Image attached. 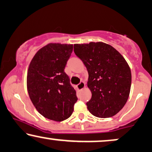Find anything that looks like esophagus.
<instances>
[{"label": "esophagus", "mask_w": 152, "mask_h": 152, "mask_svg": "<svg viewBox=\"0 0 152 152\" xmlns=\"http://www.w3.org/2000/svg\"><path fill=\"white\" fill-rule=\"evenodd\" d=\"M85 87H86V83L84 82H80L77 86V88L78 90H82L83 89L85 88Z\"/></svg>", "instance_id": "obj_1"}]
</instances>
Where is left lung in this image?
<instances>
[{"instance_id": "8db88e82", "label": "left lung", "mask_w": 152, "mask_h": 152, "mask_svg": "<svg viewBox=\"0 0 152 152\" xmlns=\"http://www.w3.org/2000/svg\"><path fill=\"white\" fill-rule=\"evenodd\" d=\"M74 50L88 72V87L92 92L88 110L100 118L114 116L130 94L131 72L126 60L112 46L101 42L76 44Z\"/></svg>"}]
</instances>
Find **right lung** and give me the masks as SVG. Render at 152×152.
<instances>
[{"mask_svg":"<svg viewBox=\"0 0 152 152\" xmlns=\"http://www.w3.org/2000/svg\"><path fill=\"white\" fill-rule=\"evenodd\" d=\"M72 50V44H48L36 53L28 69L30 100L40 114L56 122L69 118L78 100L64 71Z\"/></svg>","mask_w":152,"mask_h":152,"instance_id":"1","label":"right lung"}]
</instances>
